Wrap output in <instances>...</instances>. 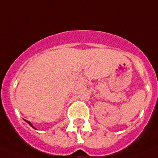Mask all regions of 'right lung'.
Wrapping results in <instances>:
<instances>
[{
  "label": "right lung",
  "instance_id": "1",
  "mask_svg": "<svg viewBox=\"0 0 158 158\" xmlns=\"http://www.w3.org/2000/svg\"><path fill=\"white\" fill-rule=\"evenodd\" d=\"M25 121H26V120H25ZM26 122H27V123H28V124H29V125H30V126H31V127H32V128L35 129V127H33V126H32V125H31V123H30V122H28V121H26Z\"/></svg>",
  "mask_w": 158,
  "mask_h": 158
}]
</instances>
